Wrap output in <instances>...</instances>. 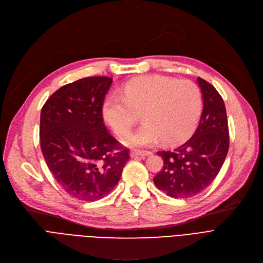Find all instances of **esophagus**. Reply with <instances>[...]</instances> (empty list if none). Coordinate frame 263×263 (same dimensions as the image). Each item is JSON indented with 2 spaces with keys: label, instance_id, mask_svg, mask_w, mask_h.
<instances>
[{
  "label": "esophagus",
  "instance_id": "obj_1",
  "mask_svg": "<svg viewBox=\"0 0 263 263\" xmlns=\"http://www.w3.org/2000/svg\"><path fill=\"white\" fill-rule=\"evenodd\" d=\"M153 152L152 151H140V149H133L130 152V156L132 157H137V156H141V157H144V156H149L152 155Z\"/></svg>",
  "mask_w": 263,
  "mask_h": 263
}]
</instances>
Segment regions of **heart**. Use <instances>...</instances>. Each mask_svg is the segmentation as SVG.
<instances>
[{"instance_id":"heart-1","label":"heart","mask_w":263,"mask_h":263,"mask_svg":"<svg viewBox=\"0 0 263 263\" xmlns=\"http://www.w3.org/2000/svg\"><path fill=\"white\" fill-rule=\"evenodd\" d=\"M202 109V93L189 80L175 81L161 75H146L126 83L122 97L111 95L103 103L105 122L119 136H126L141 114L144 123L129 135V146L160 141L175 144L195 128Z\"/></svg>"}]
</instances>
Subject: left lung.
<instances>
[{
  "label": "left lung",
  "mask_w": 263,
  "mask_h": 263,
  "mask_svg": "<svg viewBox=\"0 0 263 263\" xmlns=\"http://www.w3.org/2000/svg\"><path fill=\"white\" fill-rule=\"evenodd\" d=\"M203 111L193 136L174 149L157 152L163 159L154 183L166 195L187 198L205 190L219 174L229 147L224 101L211 84L197 77Z\"/></svg>",
  "instance_id": "1"
}]
</instances>
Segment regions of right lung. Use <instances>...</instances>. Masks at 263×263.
<instances>
[{"instance_id":"right-lung-1","label":"right lung","mask_w":263,"mask_h":263,"mask_svg":"<svg viewBox=\"0 0 263 263\" xmlns=\"http://www.w3.org/2000/svg\"><path fill=\"white\" fill-rule=\"evenodd\" d=\"M112 79L92 76L59 88L40 116V145L57 182L74 198L93 202L117 186L129 151L107 130L102 106Z\"/></svg>"}]
</instances>
